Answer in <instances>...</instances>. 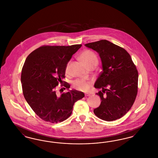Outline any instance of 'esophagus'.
I'll return each mask as SVG.
<instances>
[{
    "label": "esophagus",
    "mask_w": 158,
    "mask_h": 158,
    "mask_svg": "<svg viewBox=\"0 0 158 158\" xmlns=\"http://www.w3.org/2000/svg\"><path fill=\"white\" fill-rule=\"evenodd\" d=\"M90 95V94H88V93H86V94H85V97H89Z\"/></svg>",
    "instance_id": "esophagus-1"
}]
</instances>
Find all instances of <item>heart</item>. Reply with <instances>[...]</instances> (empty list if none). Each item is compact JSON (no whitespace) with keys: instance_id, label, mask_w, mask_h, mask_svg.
I'll list each match as a JSON object with an SVG mask.
<instances>
[{"instance_id":"heart-1","label":"heart","mask_w":158,"mask_h":158,"mask_svg":"<svg viewBox=\"0 0 158 158\" xmlns=\"http://www.w3.org/2000/svg\"><path fill=\"white\" fill-rule=\"evenodd\" d=\"M80 59L84 64L89 68L92 66L97 65L98 64V59L97 54L90 50H85L80 55ZM70 62H68L65 68V72L68 74L69 71ZM90 83L84 79H78L74 81L72 83V86L76 90L86 91L88 90L90 86Z\"/></svg>"}]
</instances>
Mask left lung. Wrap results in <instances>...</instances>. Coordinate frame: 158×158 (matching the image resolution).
<instances>
[{"label": "left lung", "mask_w": 158, "mask_h": 158, "mask_svg": "<svg viewBox=\"0 0 158 158\" xmlns=\"http://www.w3.org/2000/svg\"><path fill=\"white\" fill-rule=\"evenodd\" d=\"M97 52L101 59L102 71L95 83L102 89L96 94L101 102L94 113L107 121L119 119L133 105L138 90V71L129 53L108 40L86 44Z\"/></svg>", "instance_id": "left-lung-1"}]
</instances>
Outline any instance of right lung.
Instances as JSON below:
<instances>
[{
	"label": "right lung",
	"mask_w": 158,
	"mask_h": 158,
	"mask_svg": "<svg viewBox=\"0 0 158 158\" xmlns=\"http://www.w3.org/2000/svg\"><path fill=\"white\" fill-rule=\"evenodd\" d=\"M81 46L43 45L26 59L21 73L23 94L42 120L52 123L66 120L72 114L75 102L85 97L82 92L75 89L60 96L56 92L59 83L64 89H69L70 85L62 81L65 78V68Z\"/></svg>",
	"instance_id": "obj_1"
}]
</instances>
